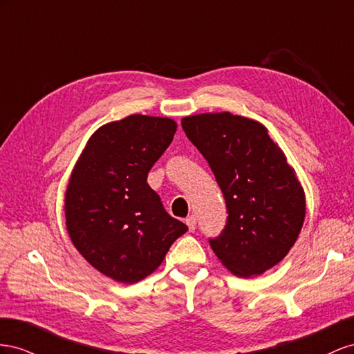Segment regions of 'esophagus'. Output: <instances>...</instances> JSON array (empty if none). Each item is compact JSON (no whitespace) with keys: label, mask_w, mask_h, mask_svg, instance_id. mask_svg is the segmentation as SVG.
<instances>
[{"label":"esophagus","mask_w":354,"mask_h":354,"mask_svg":"<svg viewBox=\"0 0 354 354\" xmlns=\"http://www.w3.org/2000/svg\"><path fill=\"white\" fill-rule=\"evenodd\" d=\"M185 224L188 225V230L189 231H194L196 230V227H197V219H196V216H188L187 219H185Z\"/></svg>","instance_id":"obj_1"}]
</instances>
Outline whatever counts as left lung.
<instances>
[{"instance_id":"left-lung-1","label":"left lung","mask_w":354,"mask_h":354,"mask_svg":"<svg viewBox=\"0 0 354 354\" xmlns=\"http://www.w3.org/2000/svg\"><path fill=\"white\" fill-rule=\"evenodd\" d=\"M187 138L214 171L227 224L212 250L240 277L259 276L283 259L306 218V196L286 157L255 120L230 113L183 118Z\"/></svg>"}]
</instances>
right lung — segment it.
Returning <instances> with one entry per match:
<instances>
[{
	"label": "right lung",
	"mask_w": 354,
	"mask_h": 354,
	"mask_svg": "<svg viewBox=\"0 0 354 354\" xmlns=\"http://www.w3.org/2000/svg\"><path fill=\"white\" fill-rule=\"evenodd\" d=\"M176 127L170 118L142 114L108 123L90 136L71 174L69 237L90 266L121 283L149 276L188 230L147 183Z\"/></svg>",
	"instance_id": "obj_1"
}]
</instances>
